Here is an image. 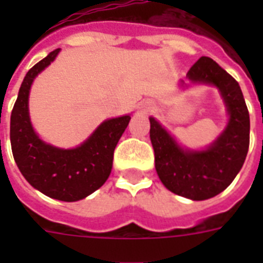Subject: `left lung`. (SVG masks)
Masks as SVG:
<instances>
[{
	"mask_svg": "<svg viewBox=\"0 0 263 263\" xmlns=\"http://www.w3.org/2000/svg\"><path fill=\"white\" fill-rule=\"evenodd\" d=\"M195 83L220 88L229 113V123L214 143L203 152H190L150 117L156 169L169 191L192 200H204L222 192L245 164L250 146V115L240 86L214 60L200 57L187 73Z\"/></svg>",
	"mask_w": 263,
	"mask_h": 263,
	"instance_id": "8db88e82",
	"label": "left lung"
}]
</instances>
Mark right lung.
<instances>
[{"mask_svg":"<svg viewBox=\"0 0 263 263\" xmlns=\"http://www.w3.org/2000/svg\"><path fill=\"white\" fill-rule=\"evenodd\" d=\"M50 51L27 72L10 115V144L22 175L45 195L75 202L102 187L110 175L113 153L131 116L106 120L79 147H53L39 139L28 116V94L35 76L59 54Z\"/></svg>","mask_w":263,"mask_h":263,"instance_id":"right-lung-1","label":"right lung"}]
</instances>
